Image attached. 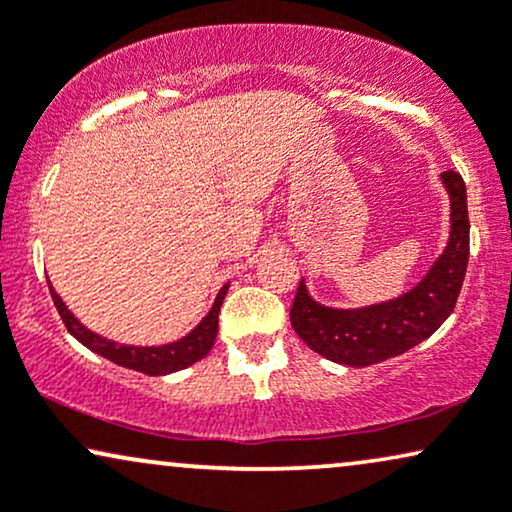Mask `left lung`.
Listing matches in <instances>:
<instances>
[{
    "instance_id": "1",
    "label": "left lung",
    "mask_w": 512,
    "mask_h": 512,
    "mask_svg": "<svg viewBox=\"0 0 512 512\" xmlns=\"http://www.w3.org/2000/svg\"><path fill=\"white\" fill-rule=\"evenodd\" d=\"M442 183L451 199L447 249L407 294L367 308L338 310L313 301L301 280L289 317L310 350L345 367H369L426 341L454 313L470 256L468 199L456 171H444Z\"/></svg>"
}]
</instances>
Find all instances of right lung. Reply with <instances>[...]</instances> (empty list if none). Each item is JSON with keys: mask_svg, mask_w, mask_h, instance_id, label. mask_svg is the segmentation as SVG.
<instances>
[{"mask_svg": "<svg viewBox=\"0 0 512 512\" xmlns=\"http://www.w3.org/2000/svg\"><path fill=\"white\" fill-rule=\"evenodd\" d=\"M49 291H51L53 305H56L58 315H61V320L65 324V329H68L79 343L86 345L89 350H94V353H98L101 357H105V360L119 364V367L141 371V374H148V376H164V374H174V371H181L185 367H190V364H195L197 360H202V357H207L211 345L216 341L218 313H221V303L225 298V291H228V284L218 291L209 315L204 317V320L199 322L188 336H183L181 341L157 345V348L155 345H152V348H141V345H119L115 341H108V338L94 334V331L86 329L84 324L79 322L68 308H65L61 296L53 291L51 284H49Z\"/></svg>", "mask_w": 512, "mask_h": 512, "instance_id": "right-lung-1", "label": "right lung"}]
</instances>
